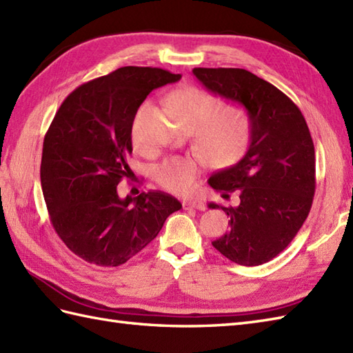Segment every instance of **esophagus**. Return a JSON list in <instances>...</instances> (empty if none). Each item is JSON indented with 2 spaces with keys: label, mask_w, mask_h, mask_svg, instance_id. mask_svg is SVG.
Returning <instances> with one entry per match:
<instances>
[{
  "label": "esophagus",
  "mask_w": 353,
  "mask_h": 353,
  "mask_svg": "<svg viewBox=\"0 0 353 353\" xmlns=\"http://www.w3.org/2000/svg\"><path fill=\"white\" fill-rule=\"evenodd\" d=\"M183 208L185 209H197V211H205L206 209L203 201H200V200H185Z\"/></svg>",
  "instance_id": "1"
}]
</instances>
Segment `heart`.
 I'll use <instances>...</instances> for the list:
<instances>
[{
  "label": "heart",
  "mask_w": 353,
  "mask_h": 353,
  "mask_svg": "<svg viewBox=\"0 0 353 353\" xmlns=\"http://www.w3.org/2000/svg\"><path fill=\"white\" fill-rule=\"evenodd\" d=\"M167 106L177 119L191 125L194 148L209 163L228 167L241 159L249 148L250 123L239 108L216 104L211 94L196 86H181L171 91L167 95ZM148 109V104H142L134 118V124ZM132 142L133 147L141 152L142 147L134 134V129ZM199 172L197 161L176 156L156 165L153 176L163 190L185 194L196 186Z\"/></svg>",
  "instance_id": "obj_1"
}]
</instances>
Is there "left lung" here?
<instances>
[{"label":"left lung","mask_w":353,"mask_h":353,"mask_svg":"<svg viewBox=\"0 0 353 353\" xmlns=\"http://www.w3.org/2000/svg\"><path fill=\"white\" fill-rule=\"evenodd\" d=\"M209 92L241 104L250 118L244 157L209 179L236 206L209 203L229 216L230 230L212 241L223 256L253 267L272 261L301 230L316 192V154L311 133L294 103L276 86L241 68H194Z\"/></svg>","instance_id":"left-lung-1"}]
</instances>
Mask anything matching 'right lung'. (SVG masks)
I'll return each mask as SVG.
<instances>
[{
    "label": "right lung",
    "mask_w": 353,
    "mask_h": 353,
    "mask_svg": "<svg viewBox=\"0 0 353 353\" xmlns=\"http://www.w3.org/2000/svg\"><path fill=\"white\" fill-rule=\"evenodd\" d=\"M150 66H123L66 97L43 138L41 183L50 220L68 249L89 264L118 267L159 234L181 201L162 191L118 196L133 172L132 125L156 88L181 80Z\"/></svg>",
    "instance_id": "right-lung-1"
}]
</instances>
